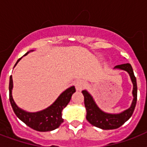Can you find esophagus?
Segmentation results:
<instances>
[{
  "mask_svg": "<svg viewBox=\"0 0 147 147\" xmlns=\"http://www.w3.org/2000/svg\"><path fill=\"white\" fill-rule=\"evenodd\" d=\"M75 85H76V89H77V91H82V90L85 87L86 83H85V81L78 80L76 81V82L75 83Z\"/></svg>",
  "mask_w": 147,
  "mask_h": 147,
  "instance_id": "esophagus-1",
  "label": "esophagus"
}]
</instances>
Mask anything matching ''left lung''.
I'll use <instances>...</instances> for the list:
<instances>
[{
	"label": "left lung",
	"instance_id": "obj_1",
	"mask_svg": "<svg viewBox=\"0 0 147 147\" xmlns=\"http://www.w3.org/2000/svg\"><path fill=\"white\" fill-rule=\"evenodd\" d=\"M114 69H122V70L127 71L130 76L133 85H134V90H133L134 100L130 108H128L127 110H126L121 114H111L105 113L97 106L92 97L91 96V94L85 90L82 91L85 106L86 108V111H87V114H86L87 121L94 127L103 129V130H114L123 125V123L128 121L130 117L132 116L133 113L134 111L135 107H136V104H137V79L133 71L131 65L129 63L118 65H116Z\"/></svg>",
	"mask_w": 147,
	"mask_h": 147
}]
</instances>
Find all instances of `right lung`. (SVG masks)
Instances as JSON below:
<instances>
[{"label":"right lung","instance_id":"obj_1","mask_svg":"<svg viewBox=\"0 0 147 147\" xmlns=\"http://www.w3.org/2000/svg\"><path fill=\"white\" fill-rule=\"evenodd\" d=\"M29 52H27L24 55H26ZM20 59L17 60L15 65L17 64V62H19ZM12 88L13 79L12 76H10L9 83V98L10 105L12 106L15 114L26 125L40 132L51 131L59 127L60 124L63 122L62 111L63 108L66 107L71 100V95L76 92L75 87L71 86L65 90L64 92H62L60 96L57 98V100L48 108L36 113H29L20 109L15 104L12 97Z\"/></svg>","mask_w":147,"mask_h":147}]
</instances>
